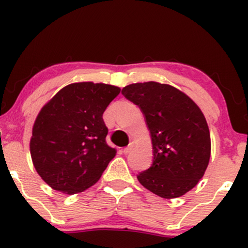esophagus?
<instances>
[{
	"mask_svg": "<svg viewBox=\"0 0 248 248\" xmlns=\"http://www.w3.org/2000/svg\"><path fill=\"white\" fill-rule=\"evenodd\" d=\"M133 148H134V142H130L129 146L124 148V150H122V152H124V154H129L133 150Z\"/></svg>",
	"mask_w": 248,
	"mask_h": 248,
	"instance_id": "esophagus-1",
	"label": "esophagus"
}]
</instances>
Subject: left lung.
Here are the masks:
<instances>
[{
    "instance_id": "left-lung-1",
    "label": "left lung",
    "mask_w": 248,
    "mask_h": 248,
    "mask_svg": "<svg viewBox=\"0 0 248 248\" xmlns=\"http://www.w3.org/2000/svg\"><path fill=\"white\" fill-rule=\"evenodd\" d=\"M122 94L141 108L152 138L153 164L138 175L139 182L162 198L186 195L204 176L211 156L201 108L178 88L156 81L130 84Z\"/></svg>"
}]
</instances>
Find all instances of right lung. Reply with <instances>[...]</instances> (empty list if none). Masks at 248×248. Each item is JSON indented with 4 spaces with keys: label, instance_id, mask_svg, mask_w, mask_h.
I'll use <instances>...</instances> for the list:
<instances>
[{
    "label": "right lung",
    "instance_id": "obj_1",
    "mask_svg": "<svg viewBox=\"0 0 248 248\" xmlns=\"http://www.w3.org/2000/svg\"><path fill=\"white\" fill-rule=\"evenodd\" d=\"M120 91L102 82H73L39 110L30 139L31 160L53 190L67 195L85 191L116 155L106 142L102 114Z\"/></svg>",
    "mask_w": 248,
    "mask_h": 248
}]
</instances>
